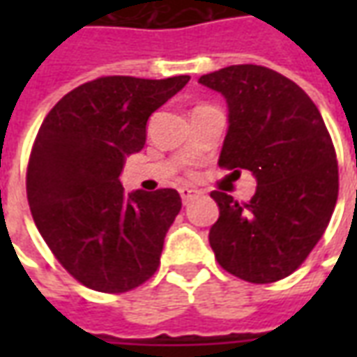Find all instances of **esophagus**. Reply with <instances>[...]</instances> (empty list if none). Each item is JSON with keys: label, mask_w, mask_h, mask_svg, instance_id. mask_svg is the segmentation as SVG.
I'll return each mask as SVG.
<instances>
[{"label": "esophagus", "mask_w": 357, "mask_h": 357, "mask_svg": "<svg viewBox=\"0 0 357 357\" xmlns=\"http://www.w3.org/2000/svg\"><path fill=\"white\" fill-rule=\"evenodd\" d=\"M179 195H181V201L187 204L189 201H193V199L199 197V191L193 189V187H181V189H179Z\"/></svg>", "instance_id": "obj_1"}]
</instances>
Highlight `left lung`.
<instances>
[{"label": "left lung", "mask_w": 357, "mask_h": 357, "mask_svg": "<svg viewBox=\"0 0 357 357\" xmlns=\"http://www.w3.org/2000/svg\"><path fill=\"white\" fill-rule=\"evenodd\" d=\"M199 84L224 95L227 133L220 166L248 170V202L212 191L220 218L210 227L218 264L248 283H273L306 260L329 225L338 195L337 155L319 110L283 74L233 65Z\"/></svg>", "instance_id": "left-lung-1"}]
</instances>
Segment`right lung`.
I'll use <instances>...</instances> for the list:
<instances>
[{
  "mask_svg": "<svg viewBox=\"0 0 357 357\" xmlns=\"http://www.w3.org/2000/svg\"><path fill=\"white\" fill-rule=\"evenodd\" d=\"M187 82L97 78L66 93L36 135L26 172L36 227L63 268L93 291H132L160 264L179 193H124L120 174L126 156L145 145L149 116Z\"/></svg>",
  "mask_w": 357,
  "mask_h": 357,
  "instance_id": "add662e5",
  "label": "right lung"
}]
</instances>
